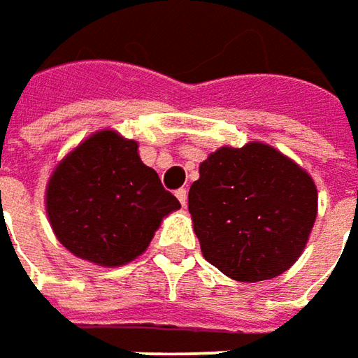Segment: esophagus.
<instances>
[{"mask_svg": "<svg viewBox=\"0 0 358 358\" xmlns=\"http://www.w3.org/2000/svg\"><path fill=\"white\" fill-rule=\"evenodd\" d=\"M176 198H178L180 203L186 208V203H188V190H186V188H180V190H176Z\"/></svg>", "mask_w": 358, "mask_h": 358, "instance_id": "1", "label": "esophagus"}]
</instances>
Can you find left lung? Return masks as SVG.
Instances as JSON below:
<instances>
[{
	"instance_id": "left-lung-1",
	"label": "left lung",
	"mask_w": 358,
	"mask_h": 358,
	"mask_svg": "<svg viewBox=\"0 0 358 358\" xmlns=\"http://www.w3.org/2000/svg\"><path fill=\"white\" fill-rule=\"evenodd\" d=\"M188 210L206 262L255 283L299 259L317 217V186L269 144L222 146L200 164Z\"/></svg>"
}]
</instances>
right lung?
<instances>
[{
    "label": "right lung",
    "instance_id": "1",
    "mask_svg": "<svg viewBox=\"0 0 358 358\" xmlns=\"http://www.w3.org/2000/svg\"><path fill=\"white\" fill-rule=\"evenodd\" d=\"M180 202L138 156V142L103 129L75 146L45 190L49 224L69 252L101 267H120L146 252Z\"/></svg>",
    "mask_w": 358,
    "mask_h": 358
}]
</instances>
